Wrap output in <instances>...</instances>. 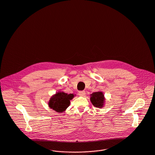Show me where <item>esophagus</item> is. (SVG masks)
<instances>
[{"mask_svg": "<svg viewBox=\"0 0 155 155\" xmlns=\"http://www.w3.org/2000/svg\"><path fill=\"white\" fill-rule=\"evenodd\" d=\"M78 94L81 96H84L86 94V92L84 91H81V92H79Z\"/></svg>", "mask_w": 155, "mask_h": 155, "instance_id": "esophagus-1", "label": "esophagus"}]
</instances>
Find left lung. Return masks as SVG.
Segmentation results:
<instances>
[{"label":"left lung","instance_id":"8db88e82","mask_svg":"<svg viewBox=\"0 0 155 155\" xmlns=\"http://www.w3.org/2000/svg\"><path fill=\"white\" fill-rule=\"evenodd\" d=\"M90 100L94 107L100 109L103 107L105 102L104 94L101 91L93 92L92 94H91Z\"/></svg>","mask_w":155,"mask_h":155}]
</instances>
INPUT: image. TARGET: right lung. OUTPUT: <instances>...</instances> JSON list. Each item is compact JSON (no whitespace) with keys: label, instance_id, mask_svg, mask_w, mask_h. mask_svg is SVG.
Returning a JSON list of instances; mask_svg holds the SVG:
<instances>
[{"label":"right lung","instance_id":"right-lung-1","mask_svg":"<svg viewBox=\"0 0 155 155\" xmlns=\"http://www.w3.org/2000/svg\"><path fill=\"white\" fill-rule=\"evenodd\" d=\"M75 96L73 93L68 94L59 91L53 94L48 102L49 107L58 113H63L70 105V101Z\"/></svg>","mask_w":155,"mask_h":155}]
</instances>
